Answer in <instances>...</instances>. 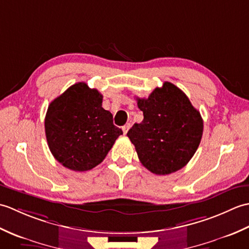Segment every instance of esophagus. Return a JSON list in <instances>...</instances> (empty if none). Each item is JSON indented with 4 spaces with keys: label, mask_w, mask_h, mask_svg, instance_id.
Wrapping results in <instances>:
<instances>
[{
    "label": "esophagus",
    "mask_w": 249,
    "mask_h": 249,
    "mask_svg": "<svg viewBox=\"0 0 249 249\" xmlns=\"http://www.w3.org/2000/svg\"><path fill=\"white\" fill-rule=\"evenodd\" d=\"M129 128H130V124H129V123L125 124V125L123 126V127H122V129H123V133H124V135L127 134V131L129 130Z\"/></svg>",
    "instance_id": "obj_1"
}]
</instances>
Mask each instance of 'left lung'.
Here are the masks:
<instances>
[{"label":"left lung","mask_w":249,"mask_h":249,"mask_svg":"<svg viewBox=\"0 0 249 249\" xmlns=\"http://www.w3.org/2000/svg\"><path fill=\"white\" fill-rule=\"evenodd\" d=\"M136 99L143 121L134 124L127 136L142 165L158 176L186 166L203 133V120L186 94L165 82L147 98Z\"/></svg>","instance_id":"1"}]
</instances>
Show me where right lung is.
Listing matches in <instances>:
<instances>
[{
  "label": "right lung",
  "mask_w": 249,
  "mask_h": 249,
  "mask_svg": "<svg viewBox=\"0 0 249 249\" xmlns=\"http://www.w3.org/2000/svg\"><path fill=\"white\" fill-rule=\"evenodd\" d=\"M103 95L78 82L50 103L45 118L48 146L55 160L72 171H88L102 162L121 128L102 107Z\"/></svg>",
  "instance_id": "add662e5"
}]
</instances>
